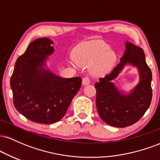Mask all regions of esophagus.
Masks as SVG:
<instances>
[{"label": "esophagus", "mask_w": 160, "mask_h": 160, "mask_svg": "<svg viewBox=\"0 0 160 160\" xmlns=\"http://www.w3.org/2000/svg\"><path fill=\"white\" fill-rule=\"evenodd\" d=\"M82 85H83V86L88 85V84L90 83V80H89V78H88V77H85L84 78H82Z\"/></svg>", "instance_id": "obj_1"}]
</instances>
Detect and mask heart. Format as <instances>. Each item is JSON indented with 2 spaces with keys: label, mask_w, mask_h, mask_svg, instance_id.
Wrapping results in <instances>:
<instances>
[{
  "label": "heart",
  "mask_w": 160,
  "mask_h": 160,
  "mask_svg": "<svg viewBox=\"0 0 160 160\" xmlns=\"http://www.w3.org/2000/svg\"><path fill=\"white\" fill-rule=\"evenodd\" d=\"M116 60V55L111 47L104 43H95L79 50L76 61L83 66L93 65L92 73L101 75L108 72Z\"/></svg>",
  "instance_id": "1"
}]
</instances>
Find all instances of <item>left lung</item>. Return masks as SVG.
<instances>
[{
	"mask_svg": "<svg viewBox=\"0 0 160 160\" xmlns=\"http://www.w3.org/2000/svg\"><path fill=\"white\" fill-rule=\"evenodd\" d=\"M125 44L126 50L120 63L95 84L99 117L107 124L119 128L138 122L150 107L152 100V72L145 61L144 50L128 41ZM126 64L137 68L140 80L129 93L124 94L117 89L112 80Z\"/></svg>",
	"mask_w": 160,
	"mask_h": 160,
	"instance_id": "8db88e82",
	"label": "left lung"
}]
</instances>
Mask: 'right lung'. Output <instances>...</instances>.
Returning a JSON list of instances; mask_svg holds the SVG:
<instances>
[{
    "instance_id": "right-lung-1",
    "label": "right lung",
    "mask_w": 160,
    "mask_h": 160,
    "mask_svg": "<svg viewBox=\"0 0 160 160\" xmlns=\"http://www.w3.org/2000/svg\"><path fill=\"white\" fill-rule=\"evenodd\" d=\"M53 42L42 38L29 43L16 60L10 78L16 109L28 120L49 124L59 121L80 90L82 79L63 78L46 68Z\"/></svg>"
}]
</instances>
